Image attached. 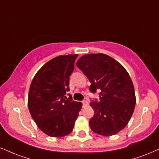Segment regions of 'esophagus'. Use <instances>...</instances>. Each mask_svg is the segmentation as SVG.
<instances>
[{"mask_svg": "<svg viewBox=\"0 0 159 159\" xmlns=\"http://www.w3.org/2000/svg\"><path fill=\"white\" fill-rule=\"evenodd\" d=\"M83 102V105H89V102H88V101H86V100H83V102Z\"/></svg>", "mask_w": 159, "mask_h": 159, "instance_id": "obj_1", "label": "esophagus"}]
</instances>
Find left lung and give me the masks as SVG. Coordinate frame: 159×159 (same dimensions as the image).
Wrapping results in <instances>:
<instances>
[{"label": "left lung", "instance_id": "left-lung-1", "mask_svg": "<svg viewBox=\"0 0 159 159\" xmlns=\"http://www.w3.org/2000/svg\"><path fill=\"white\" fill-rule=\"evenodd\" d=\"M76 66L89 80L90 91H99V101L91 102L94 111L91 129L104 136L118 134L130 121L136 102L130 75L118 61L100 53L82 56Z\"/></svg>", "mask_w": 159, "mask_h": 159}]
</instances>
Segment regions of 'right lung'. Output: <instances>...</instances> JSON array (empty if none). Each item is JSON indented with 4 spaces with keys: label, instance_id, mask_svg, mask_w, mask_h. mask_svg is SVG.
I'll return each mask as SVG.
<instances>
[{
    "label": "right lung",
    "instance_id": "obj_1",
    "mask_svg": "<svg viewBox=\"0 0 159 159\" xmlns=\"http://www.w3.org/2000/svg\"><path fill=\"white\" fill-rule=\"evenodd\" d=\"M78 54L60 55L44 64L33 78L28 107L40 130L51 137L67 136L73 130L82 103L66 99L69 77Z\"/></svg>",
    "mask_w": 159,
    "mask_h": 159
}]
</instances>
